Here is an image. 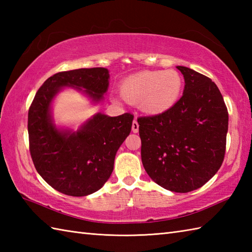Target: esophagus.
I'll list each match as a JSON object with an SVG mask.
<instances>
[{"instance_id": "esophagus-1", "label": "esophagus", "mask_w": 252, "mask_h": 252, "mask_svg": "<svg viewBox=\"0 0 252 252\" xmlns=\"http://www.w3.org/2000/svg\"><path fill=\"white\" fill-rule=\"evenodd\" d=\"M132 131H133V133L138 132V123H137L136 119H134V121H133V123H132Z\"/></svg>"}]
</instances>
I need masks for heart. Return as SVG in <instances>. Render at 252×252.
Listing matches in <instances>:
<instances>
[{"mask_svg":"<svg viewBox=\"0 0 252 252\" xmlns=\"http://www.w3.org/2000/svg\"><path fill=\"white\" fill-rule=\"evenodd\" d=\"M122 97L138 105L148 116H160L178 104L183 92V78L170 70H143L130 74L120 85Z\"/></svg>","mask_w":252,"mask_h":252,"instance_id":"heart-1","label":"heart"}]
</instances>
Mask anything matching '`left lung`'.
<instances>
[{
    "instance_id": "obj_1",
    "label": "left lung",
    "mask_w": 252,
    "mask_h": 252,
    "mask_svg": "<svg viewBox=\"0 0 252 252\" xmlns=\"http://www.w3.org/2000/svg\"><path fill=\"white\" fill-rule=\"evenodd\" d=\"M184 77L183 95L163 115L137 119L144 169L155 183L175 192L199 189L224 159L228 112L211 79L190 68L176 67Z\"/></svg>"
}]
</instances>
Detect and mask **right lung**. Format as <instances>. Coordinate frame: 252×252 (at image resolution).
<instances>
[{
	"label": "right lung",
	"mask_w": 252,
	"mask_h": 252,
	"mask_svg": "<svg viewBox=\"0 0 252 252\" xmlns=\"http://www.w3.org/2000/svg\"><path fill=\"white\" fill-rule=\"evenodd\" d=\"M109 87L106 68H82L58 72L37 90L28 112L30 155L34 167L53 189L82 197L104 186L114 170L115 157L130 134L133 115H94L77 131L57 126L52 114L56 95L72 88L93 104L104 100Z\"/></svg>",
	"instance_id": "right-lung-1"
}]
</instances>
